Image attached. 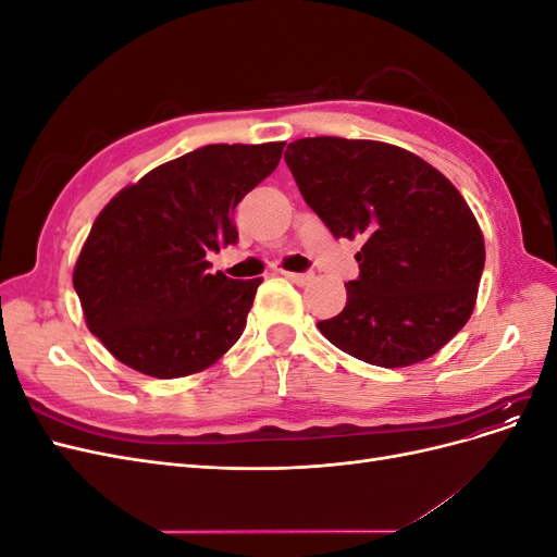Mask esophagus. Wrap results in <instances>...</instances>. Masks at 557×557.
<instances>
[{
  "instance_id": "esophagus-1",
  "label": "esophagus",
  "mask_w": 557,
  "mask_h": 557,
  "mask_svg": "<svg viewBox=\"0 0 557 557\" xmlns=\"http://www.w3.org/2000/svg\"><path fill=\"white\" fill-rule=\"evenodd\" d=\"M283 276L288 278V281H293V283H297V285H307V283H311V281H313V274H311V272H305V274H297V272H283Z\"/></svg>"
}]
</instances>
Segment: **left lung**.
<instances>
[{"mask_svg": "<svg viewBox=\"0 0 557 557\" xmlns=\"http://www.w3.org/2000/svg\"><path fill=\"white\" fill-rule=\"evenodd\" d=\"M285 164L336 239H362L344 311L318 323L325 339L387 369L446 346L474 311L485 264L455 185L409 150L367 139H297Z\"/></svg>", "mask_w": 557, "mask_h": 557, "instance_id": "8db88e82", "label": "left lung"}]
</instances>
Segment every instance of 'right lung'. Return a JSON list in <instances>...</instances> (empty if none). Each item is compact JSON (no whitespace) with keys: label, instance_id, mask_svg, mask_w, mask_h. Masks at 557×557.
Masks as SVG:
<instances>
[{"label":"right lung","instance_id":"right-lung-1","mask_svg":"<svg viewBox=\"0 0 557 557\" xmlns=\"http://www.w3.org/2000/svg\"><path fill=\"white\" fill-rule=\"evenodd\" d=\"M283 146H201L127 185L97 215L74 290L113 358L148 376L178 379L239 339L262 278L211 274L207 256L237 244L232 213L276 170Z\"/></svg>","mask_w":557,"mask_h":557}]
</instances>
